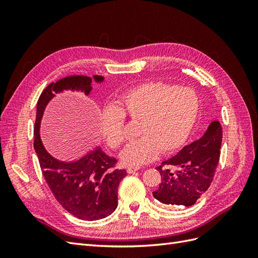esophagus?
I'll list each match as a JSON object with an SVG mask.
<instances>
[{
	"label": "esophagus",
	"instance_id": "obj_1",
	"mask_svg": "<svg viewBox=\"0 0 258 258\" xmlns=\"http://www.w3.org/2000/svg\"><path fill=\"white\" fill-rule=\"evenodd\" d=\"M138 170H140V168H139V167H136V168H135V167H129V168L127 169V172L131 174V173H135V172H137Z\"/></svg>",
	"mask_w": 258,
	"mask_h": 258
}]
</instances>
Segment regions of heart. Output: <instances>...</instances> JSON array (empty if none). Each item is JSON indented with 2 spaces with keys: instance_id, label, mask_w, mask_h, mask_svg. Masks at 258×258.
I'll return each mask as SVG.
<instances>
[{
  "instance_id": "b5f03b06",
  "label": "heart",
  "mask_w": 258,
  "mask_h": 258,
  "mask_svg": "<svg viewBox=\"0 0 258 258\" xmlns=\"http://www.w3.org/2000/svg\"><path fill=\"white\" fill-rule=\"evenodd\" d=\"M199 100L188 87H173L159 82L139 85L123 92L115 106L101 112L99 130L106 144L118 148L124 142V118L138 122L140 137L121 154L128 166L154 160L159 153L168 154L181 147L196 121Z\"/></svg>"
}]
</instances>
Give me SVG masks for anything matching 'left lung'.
Here are the masks:
<instances>
[{"mask_svg": "<svg viewBox=\"0 0 258 258\" xmlns=\"http://www.w3.org/2000/svg\"><path fill=\"white\" fill-rule=\"evenodd\" d=\"M223 130L214 120L200 139L184 146L157 169L161 183L153 196L169 207L195 205L213 181L221 155Z\"/></svg>", "mask_w": 258, "mask_h": 258, "instance_id": "8db88e82", "label": "left lung"}]
</instances>
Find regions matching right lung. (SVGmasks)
<instances>
[{"instance_id": "add662e5", "label": "right lung", "mask_w": 258, "mask_h": 258, "mask_svg": "<svg viewBox=\"0 0 258 258\" xmlns=\"http://www.w3.org/2000/svg\"><path fill=\"white\" fill-rule=\"evenodd\" d=\"M93 80L100 83L104 77L93 75ZM67 89L89 95L91 79L84 75L67 76L43 90L36 106L34 150L45 181L59 204L81 220H101L117 208V190L127 171L115 169L116 158L105 155L99 146L79 160L66 162L51 157L41 141L40 124L45 107L56 93Z\"/></svg>"}]
</instances>
